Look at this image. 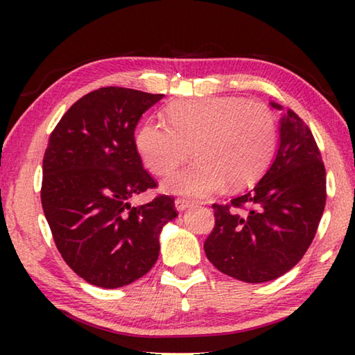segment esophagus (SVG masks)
I'll return each instance as SVG.
<instances>
[{
    "label": "esophagus",
    "mask_w": 355,
    "mask_h": 355,
    "mask_svg": "<svg viewBox=\"0 0 355 355\" xmlns=\"http://www.w3.org/2000/svg\"><path fill=\"white\" fill-rule=\"evenodd\" d=\"M192 205V202L188 200V199H182V197H178V199H175V207L178 211H184L186 208H189Z\"/></svg>",
    "instance_id": "esophagus-1"
}]
</instances>
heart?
<instances>
[{
	"mask_svg": "<svg viewBox=\"0 0 355 355\" xmlns=\"http://www.w3.org/2000/svg\"><path fill=\"white\" fill-rule=\"evenodd\" d=\"M167 125L146 120L135 144L147 169L167 175L189 158L197 161L164 182L166 191L205 199L227 182L244 186L271 163L277 122L266 105L241 97L177 100L164 110Z\"/></svg>",
	"mask_w": 355,
	"mask_h": 355,
	"instance_id": "obj_1",
	"label": "heart"
}]
</instances>
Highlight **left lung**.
I'll return each instance as SVG.
<instances>
[{"instance_id": "8db88e82", "label": "left lung", "mask_w": 355, "mask_h": 355, "mask_svg": "<svg viewBox=\"0 0 355 355\" xmlns=\"http://www.w3.org/2000/svg\"><path fill=\"white\" fill-rule=\"evenodd\" d=\"M326 196V169L315 137L286 110L279 152L263 178L228 203H213L214 227L203 244L207 258L220 272L248 284L280 277L310 248Z\"/></svg>"}]
</instances>
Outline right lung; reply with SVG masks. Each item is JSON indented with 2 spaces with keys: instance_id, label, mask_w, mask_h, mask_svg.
Wrapping results in <instances>:
<instances>
[{
  "instance_id": "obj_1",
  "label": "right lung",
  "mask_w": 355,
  "mask_h": 355,
  "mask_svg": "<svg viewBox=\"0 0 355 355\" xmlns=\"http://www.w3.org/2000/svg\"><path fill=\"white\" fill-rule=\"evenodd\" d=\"M161 94L100 87L70 106L48 139L40 199L59 254L91 285L120 288L146 275L159 232L178 213L171 196L133 207L155 189L135 128Z\"/></svg>"
}]
</instances>
